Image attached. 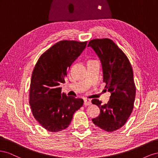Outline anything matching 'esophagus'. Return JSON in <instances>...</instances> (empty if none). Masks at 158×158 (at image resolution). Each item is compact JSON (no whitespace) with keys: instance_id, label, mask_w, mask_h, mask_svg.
<instances>
[{"instance_id":"obj_1","label":"esophagus","mask_w":158,"mask_h":158,"mask_svg":"<svg viewBox=\"0 0 158 158\" xmlns=\"http://www.w3.org/2000/svg\"><path fill=\"white\" fill-rule=\"evenodd\" d=\"M92 104V102H91V99H88V98H85L84 99V105L85 106H89V105Z\"/></svg>"}]
</instances>
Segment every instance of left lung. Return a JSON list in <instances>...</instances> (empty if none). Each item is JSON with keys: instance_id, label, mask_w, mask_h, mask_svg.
<instances>
[{"instance_id": "1", "label": "left lung", "mask_w": 158, "mask_h": 158, "mask_svg": "<svg viewBox=\"0 0 158 158\" xmlns=\"http://www.w3.org/2000/svg\"><path fill=\"white\" fill-rule=\"evenodd\" d=\"M88 47H92L99 57L105 88L111 93L106 104L96 99L92 101L100 109L99 116L92 121L103 130L113 132L125 125L132 111L136 87L132 66L125 54L111 40H91Z\"/></svg>"}]
</instances>
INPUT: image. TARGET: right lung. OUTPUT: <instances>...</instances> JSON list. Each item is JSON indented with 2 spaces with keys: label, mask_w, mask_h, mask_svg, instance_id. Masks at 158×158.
Here are the masks:
<instances>
[{
  "label": "right lung",
  "mask_w": 158,
  "mask_h": 158,
  "mask_svg": "<svg viewBox=\"0 0 158 158\" xmlns=\"http://www.w3.org/2000/svg\"><path fill=\"white\" fill-rule=\"evenodd\" d=\"M87 41H61L38 59L32 73L30 105L33 117L50 132L67 128L84 100L61 94L60 85L71 64L84 50Z\"/></svg>",
  "instance_id": "add662e5"
}]
</instances>
